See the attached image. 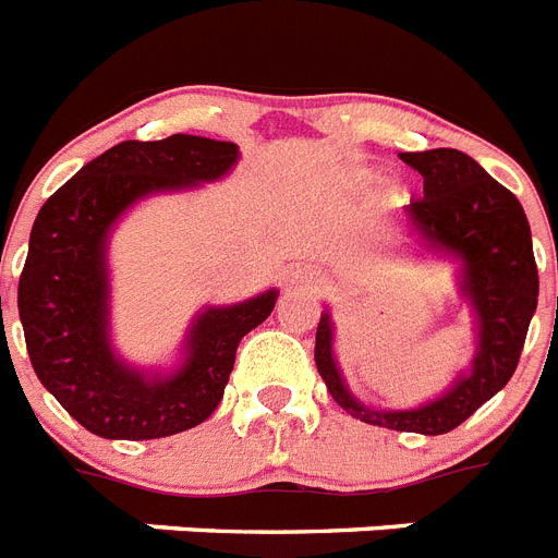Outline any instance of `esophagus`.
Instances as JSON below:
<instances>
[{
  "mask_svg": "<svg viewBox=\"0 0 558 558\" xmlns=\"http://www.w3.org/2000/svg\"><path fill=\"white\" fill-rule=\"evenodd\" d=\"M293 284H300L302 291H323L325 284H328V279H325L323 274H319V270H311V267H307V270H296V276H293Z\"/></svg>",
  "mask_w": 558,
  "mask_h": 558,
  "instance_id": "1",
  "label": "esophagus"
}]
</instances>
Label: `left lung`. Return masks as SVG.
I'll use <instances>...</instances> for the list:
<instances>
[{
  "label": "left lung",
  "mask_w": 558,
  "mask_h": 558,
  "mask_svg": "<svg viewBox=\"0 0 558 558\" xmlns=\"http://www.w3.org/2000/svg\"><path fill=\"white\" fill-rule=\"evenodd\" d=\"M423 175V198L405 207L414 233L435 253L461 262V291L478 319V349L456 386L417 409H368L342 383L333 360V325L325 311L316 325V372L331 398L354 417L374 426L421 435H447L478 405L505 389L519 365L530 319L538 302V270L530 225L519 198L478 160L458 149L400 153Z\"/></svg>",
  "instance_id": "obj_1"
}]
</instances>
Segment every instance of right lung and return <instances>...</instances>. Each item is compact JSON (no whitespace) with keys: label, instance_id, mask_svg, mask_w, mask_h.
<instances>
[{"label":"right lung","instance_id":"right-lung-1","mask_svg":"<svg viewBox=\"0 0 558 558\" xmlns=\"http://www.w3.org/2000/svg\"><path fill=\"white\" fill-rule=\"evenodd\" d=\"M239 146L198 135L123 141L88 160L43 204L20 276V319L39 383L88 432L153 440L204 423L225 398L235 349L276 305V291L207 307L186 333V356L167 377H146L109 342L106 239L123 213L155 193L227 175Z\"/></svg>","mask_w":558,"mask_h":558}]
</instances>
